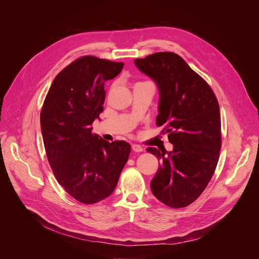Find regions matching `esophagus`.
<instances>
[{"mask_svg": "<svg viewBox=\"0 0 259 259\" xmlns=\"http://www.w3.org/2000/svg\"><path fill=\"white\" fill-rule=\"evenodd\" d=\"M131 148H132V150H133L134 152H143V150H144L142 146L137 145V144H133V145L131 146Z\"/></svg>", "mask_w": 259, "mask_h": 259, "instance_id": "34e87169", "label": "esophagus"}]
</instances>
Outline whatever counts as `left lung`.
I'll return each mask as SVG.
<instances>
[{"mask_svg": "<svg viewBox=\"0 0 259 259\" xmlns=\"http://www.w3.org/2000/svg\"><path fill=\"white\" fill-rule=\"evenodd\" d=\"M134 63L158 86L156 125L164 126L161 132L174 145L170 152L147 148L161 160L151 191L171 208L185 207L203 193L219 161V102L208 83L173 52H158Z\"/></svg>", "mask_w": 259, "mask_h": 259, "instance_id": "obj_1", "label": "left lung"}]
</instances>
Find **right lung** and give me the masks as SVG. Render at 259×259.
I'll return each instance as SVG.
<instances>
[{
    "label": "right lung",
    "mask_w": 259,
    "mask_h": 259,
    "mask_svg": "<svg viewBox=\"0 0 259 259\" xmlns=\"http://www.w3.org/2000/svg\"><path fill=\"white\" fill-rule=\"evenodd\" d=\"M123 66L90 55L76 59L55 77L41 108L51 168L65 192L83 204L98 203L113 193L129 157L128 143L102 140L92 127L104 109V83Z\"/></svg>",
    "instance_id": "add662e5"
}]
</instances>
